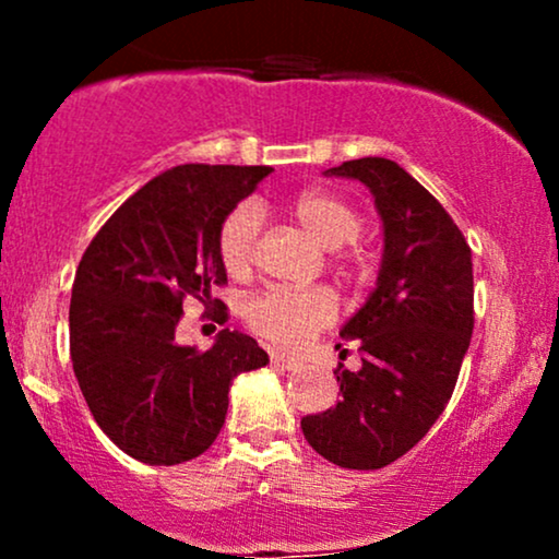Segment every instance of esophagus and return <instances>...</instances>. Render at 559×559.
Returning <instances> with one entry per match:
<instances>
[{
	"label": "esophagus",
	"instance_id": "esophagus-1",
	"mask_svg": "<svg viewBox=\"0 0 559 559\" xmlns=\"http://www.w3.org/2000/svg\"><path fill=\"white\" fill-rule=\"evenodd\" d=\"M271 360L275 362V365H281V368H286V370H297L299 368V360L297 357H292V355H284V352H273L271 355Z\"/></svg>",
	"mask_w": 559,
	"mask_h": 559
}]
</instances>
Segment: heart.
<instances>
[{
	"mask_svg": "<svg viewBox=\"0 0 559 559\" xmlns=\"http://www.w3.org/2000/svg\"><path fill=\"white\" fill-rule=\"evenodd\" d=\"M292 215L318 247L342 249L360 234V215L344 199L305 191L292 202ZM260 215L254 204H239L217 228V254L230 275H243L254 258ZM336 301L325 288H267L247 307L252 329L275 344L297 346L331 323Z\"/></svg>",
	"mask_w": 559,
	"mask_h": 559,
	"instance_id": "heart-1",
	"label": "heart"
}]
</instances>
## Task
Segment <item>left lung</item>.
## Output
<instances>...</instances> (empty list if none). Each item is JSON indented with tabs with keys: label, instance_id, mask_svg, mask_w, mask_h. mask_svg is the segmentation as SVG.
I'll use <instances>...</instances> for the list:
<instances>
[{
	"label": "left lung",
	"instance_id": "obj_1",
	"mask_svg": "<svg viewBox=\"0 0 559 559\" xmlns=\"http://www.w3.org/2000/svg\"><path fill=\"white\" fill-rule=\"evenodd\" d=\"M325 176L368 186L383 228L376 288L342 325L360 338L362 368L336 373L342 400L305 415L318 454L349 471H378L407 454L444 413L473 336V262L452 217L407 170L362 157Z\"/></svg>",
	"mask_w": 559,
	"mask_h": 559
}]
</instances>
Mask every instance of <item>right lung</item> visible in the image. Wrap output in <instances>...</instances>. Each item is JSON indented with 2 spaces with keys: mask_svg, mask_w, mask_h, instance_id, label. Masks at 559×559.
<instances>
[{
  "mask_svg": "<svg viewBox=\"0 0 559 559\" xmlns=\"http://www.w3.org/2000/svg\"><path fill=\"white\" fill-rule=\"evenodd\" d=\"M267 165H178L159 173L83 252L70 299V360L94 420L139 463L207 452L234 378L265 368L252 336L223 329L207 352L176 344L183 299L226 284L217 228ZM226 320V316H223Z\"/></svg>",
  "mask_w": 559,
  "mask_h": 559,
  "instance_id": "obj_1",
  "label": "right lung"
}]
</instances>
